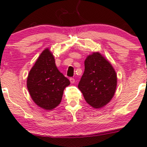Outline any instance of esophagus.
Returning <instances> with one entry per match:
<instances>
[{
  "mask_svg": "<svg viewBox=\"0 0 147 147\" xmlns=\"http://www.w3.org/2000/svg\"><path fill=\"white\" fill-rule=\"evenodd\" d=\"M69 80H70V82H71V83H74V82H75V79L74 78H70V79H69Z\"/></svg>",
  "mask_w": 147,
  "mask_h": 147,
  "instance_id": "34e87169",
  "label": "esophagus"
}]
</instances>
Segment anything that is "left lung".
Returning a JSON list of instances; mask_svg holds the SVG:
<instances>
[{
	"instance_id": "1",
	"label": "left lung",
	"mask_w": 147,
	"mask_h": 147,
	"mask_svg": "<svg viewBox=\"0 0 147 147\" xmlns=\"http://www.w3.org/2000/svg\"><path fill=\"white\" fill-rule=\"evenodd\" d=\"M78 87L88 104L94 109L102 108L114 96L116 72L100 53L94 52L84 60V71Z\"/></svg>"
}]
</instances>
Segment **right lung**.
Masks as SVG:
<instances>
[{
  "mask_svg": "<svg viewBox=\"0 0 147 147\" xmlns=\"http://www.w3.org/2000/svg\"><path fill=\"white\" fill-rule=\"evenodd\" d=\"M70 81L57 68L49 48L40 53L27 76V87L33 101L45 110L56 108L61 102Z\"/></svg>",
  "mask_w": 147,
  "mask_h": 147,
  "instance_id": "add662e5",
  "label": "right lung"
}]
</instances>
